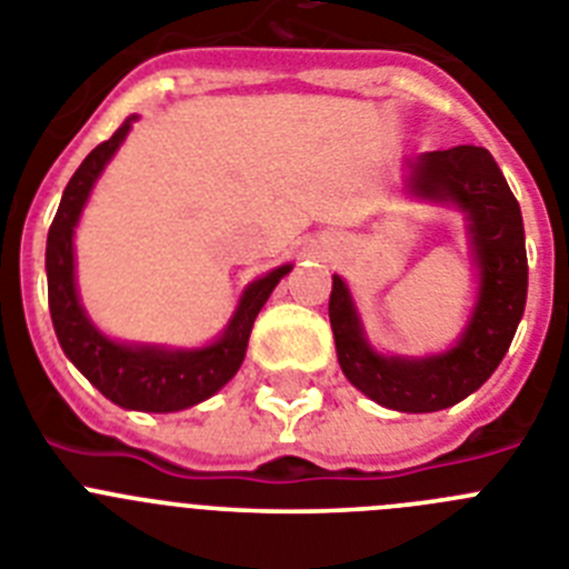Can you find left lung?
I'll return each mask as SVG.
<instances>
[{
	"label": "left lung",
	"instance_id": "1",
	"mask_svg": "<svg viewBox=\"0 0 569 569\" xmlns=\"http://www.w3.org/2000/svg\"><path fill=\"white\" fill-rule=\"evenodd\" d=\"M407 188L430 202L456 204L467 216L479 264V299L465 333L447 353L425 359L376 353L339 276L330 290V328L341 373L367 399L401 413H436L476 393L516 336L527 301L525 222L490 150L476 144L421 153L410 162Z\"/></svg>",
	"mask_w": 569,
	"mask_h": 569
}]
</instances>
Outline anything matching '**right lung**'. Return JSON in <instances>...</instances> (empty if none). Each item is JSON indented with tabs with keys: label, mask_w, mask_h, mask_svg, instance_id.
<instances>
[{
	"label": "right lung",
	"mask_w": 569,
	"mask_h": 569,
	"mask_svg": "<svg viewBox=\"0 0 569 569\" xmlns=\"http://www.w3.org/2000/svg\"><path fill=\"white\" fill-rule=\"evenodd\" d=\"M133 119L136 116H130L108 142L90 150L77 173L70 176L48 230V250H44L48 305L64 356L79 367V373L97 387L104 399L124 410L176 413V410L210 399L216 390H222L233 379L244 361L256 316L264 308V301L273 293L281 276L293 270V264H281L248 284L224 333L208 347L168 350V347L153 345H122L99 333L79 305L77 279H73V228L82 216L90 188L110 162V156L124 142Z\"/></svg>",
	"instance_id": "1"
}]
</instances>
